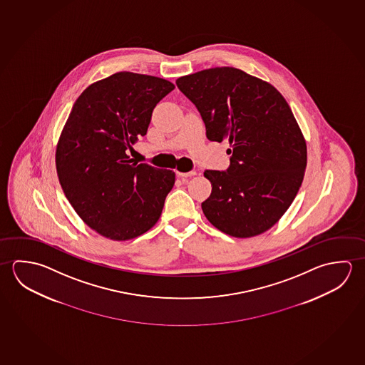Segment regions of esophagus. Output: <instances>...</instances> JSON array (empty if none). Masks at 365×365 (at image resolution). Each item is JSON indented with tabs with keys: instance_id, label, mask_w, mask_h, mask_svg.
<instances>
[{
	"instance_id": "esophagus-1",
	"label": "esophagus",
	"mask_w": 365,
	"mask_h": 365,
	"mask_svg": "<svg viewBox=\"0 0 365 365\" xmlns=\"http://www.w3.org/2000/svg\"><path fill=\"white\" fill-rule=\"evenodd\" d=\"M194 175H197V171H189V173H180V171H178V176L181 178V179L190 178V176H194Z\"/></svg>"
}]
</instances>
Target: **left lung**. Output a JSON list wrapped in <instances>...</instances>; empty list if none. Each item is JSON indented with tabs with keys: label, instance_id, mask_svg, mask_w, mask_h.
<instances>
[{
	"label": "left lung",
	"instance_id": "1",
	"mask_svg": "<svg viewBox=\"0 0 365 365\" xmlns=\"http://www.w3.org/2000/svg\"><path fill=\"white\" fill-rule=\"evenodd\" d=\"M176 84L197 106L207 138L229 140L227 171L207 170L212 184L204 216L234 237H253L279 221L297 197L307 142L282 94L239 68H205Z\"/></svg>",
	"mask_w": 365,
	"mask_h": 365
}]
</instances>
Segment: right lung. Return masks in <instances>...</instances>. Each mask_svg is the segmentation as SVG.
Instances as JSON below:
<instances>
[{
  "label": "right lung",
  "instance_id": "1",
  "mask_svg": "<svg viewBox=\"0 0 365 365\" xmlns=\"http://www.w3.org/2000/svg\"><path fill=\"white\" fill-rule=\"evenodd\" d=\"M171 81L120 71L76 99L56 147L62 190L83 222L110 240L143 235L161 217L175 173L136 165L128 150L147 134Z\"/></svg>",
  "mask_w": 365,
  "mask_h": 365
}]
</instances>
